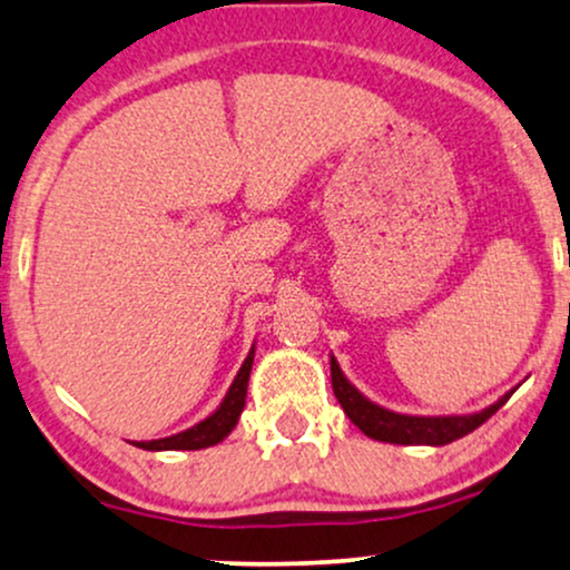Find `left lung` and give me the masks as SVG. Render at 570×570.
Listing matches in <instances>:
<instances>
[{
  "label": "left lung",
  "mask_w": 570,
  "mask_h": 570,
  "mask_svg": "<svg viewBox=\"0 0 570 570\" xmlns=\"http://www.w3.org/2000/svg\"><path fill=\"white\" fill-rule=\"evenodd\" d=\"M331 381L333 394H336V400L341 407H344L346 416L352 419V424L360 426V432H365L367 438L394 445L453 443V440L464 438V434L478 430L480 424H485V421L491 419L514 392H507L504 397H499L493 405H488L478 413H466V416H407V413H394L390 407L367 400L365 394L344 376L336 357H331Z\"/></svg>",
  "instance_id": "left-lung-1"
}]
</instances>
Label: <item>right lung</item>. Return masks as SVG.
<instances>
[{
    "label": "right lung",
    "instance_id": "1",
    "mask_svg": "<svg viewBox=\"0 0 570 570\" xmlns=\"http://www.w3.org/2000/svg\"><path fill=\"white\" fill-rule=\"evenodd\" d=\"M253 357H256V344L250 346L243 367H239L237 376H234V381H232L229 392H226V397L220 400V405L210 413V416L199 421V424L189 426V430L170 434V438L144 440V443H132V445L144 448V451H203V448L218 445L220 440L229 438L234 426H237L239 413H243V407H245Z\"/></svg>",
    "mask_w": 570,
    "mask_h": 570
}]
</instances>
